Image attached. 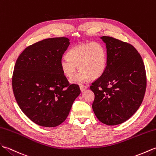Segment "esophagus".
<instances>
[{
  "label": "esophagus",
  "mask_w": 156,
  "mask_h": 156,
  "mask_svg": "<svg viewBox=\"0 0 156 156\" xmlns=\"http://www.w3.org/2000/svg\"><path fill=\"white\" fill-rule=\"evenodd\" d=\"M87 89V86H85V85H81L80 86V90L81 92H83L85 89Z\"/></svg>",
  "instance_id": "1"
}]
</instances>
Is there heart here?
<instances>
[{
	"mask_svg": "<svg viewBox=\"0 0 156 156\" xmlns=\"http://www.w3.org/2000/svg\"><path fill=\"white\" fill-rule=\"evenodd\" d=\"M107 55L105 48L99 43H87L77 44L68 51L67 57L61 60V67L65 77L71 79L80 69L77 75L73 78L72 83L81 84L90 79L101 77L107 67Z\"/></svg>",
	"mask_w": 156,
	"mask_h": 156,
	"instance_id": "heart-1",
	"label": "heart"
}]
</instances>
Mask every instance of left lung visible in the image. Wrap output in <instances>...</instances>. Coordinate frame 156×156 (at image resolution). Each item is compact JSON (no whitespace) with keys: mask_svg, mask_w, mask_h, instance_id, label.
<instances>
[{"mask_svg":"<svg viewBox=\"0 0 156 156\" xmlns=\"http://www.w3.org/2000/svg\"><path fill=\"white\" fill-rule=\"evenodd\" d=\"M107 55L105 72L93 82L92 108L100 122L115 126L129 119L139 109L146 89V75L141 55L131 45L113 37H100Z\"/></svg>","mask_w":156,"mask_h":156,"instance_id":"left-lung-1","label":"left lung"}]
</instances>
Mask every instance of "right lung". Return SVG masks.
<instances>
[{"mask_svg": "<svg viewBox=\"0 0 156 156\" xmlns=\"http://www.w3.org/2000/svg\"><path fill=\"white\" fill-rule=\"evenodd\" d=\"M69 44L66 37L41 41L27 47L16 61L15 98L22 112L39 126H59L81 93L77 85H69L61 70V60Z\"/></svg>", "mask_w": 156, "mask_h": 156, "instance_id": "1", "label": "right lung"}]
</instances>
